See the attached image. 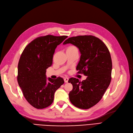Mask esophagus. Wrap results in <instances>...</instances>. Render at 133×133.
<instances>
[{
	"mask_svg": "<svg viewBox=\"0 0 133 133\" xmlns=\"http://www.w3.org/2000/svg\"><path fill=\"white\" fill-rule=\"evenodd\" d=\"M64 82H65V83H68V80H69V78H67V77H65V78H64Z\"/></svg>",
	"mask_w": 133,
	"mask_h": 133,
	"instance_id": "obj_1",
	"label": "esophagus"
}]
</instances>
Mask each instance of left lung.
I'll use <instances>...</instances> for the list:
<instances>
[{"label":"left lung","instance_id":"1","mask_svg":"<svg viewBox=\"0 0 133 133\" xmlns=\"http://www.w3.org/2000/svg\"><path fill=\"white\" fill-rule=\"evenodd\" d=\"M70 43L79 48L80 60L78 73L87 76L81 82L71 78L73 85L69 94L70 102L76 107L88 109L102 98L110 83L112 62L107 46L100 39L92 35H80L68 38L63 44Z\"/></svg>","mask_w":133,"mask_h":133}]
</instances>
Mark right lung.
<instances>
[{
    "label": "right lung",
    "mask_w": 133,
    "mask_h": 133,
    "mask_svg": "<svg viewBox=\"0 0 133 133\" xmlns=\"http://www.w3.org/2000/svg\"><path fill=\"white\" fill-rule=\"evenodd\" d=\"M68 37L48 35L31 42L24 49L18 65L17 80L27 102L37 109H44L53 102L55 91L64 79L46 78V70L53 63L55 49Z\"/></svg>",
    "instance_id": "right-lung-1"
}]
</instances>
